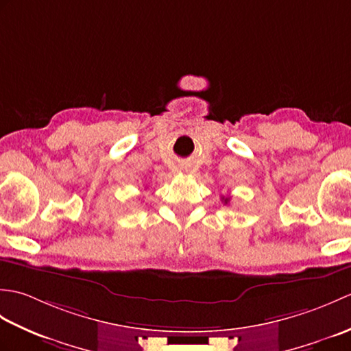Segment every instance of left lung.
Segmentation results:
<instances>
[{
  "label": "left lung",
  "mask_w": 351,
  "mask_h": 351,
  "mask_svg": "<svg viewBox=\"0 0 351 351\" xmlns=\"http://www.w3.org/2000/svg\"><path fill=\"white\" fill-rule=\"evenodd\" d=\"M221 200H223V202H225V205L229 202V197H221Z\"/></svg>",
  "instance_id": "1"
}]
</instances>
